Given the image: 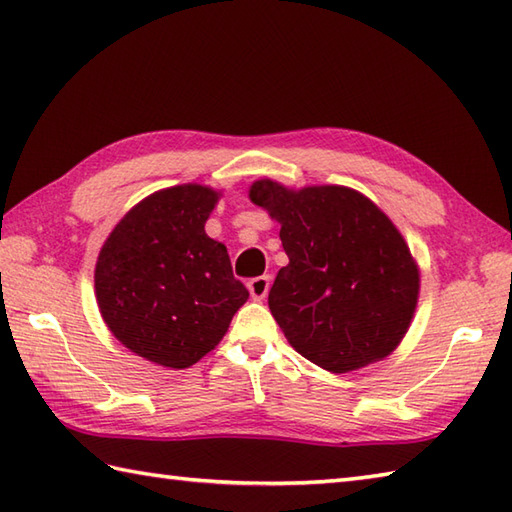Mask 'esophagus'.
Segmentation results:
<instances>
[{"label": "esophagus", "instance_id": "obj_1", "mask_svg": "<svg viewBox=\"0 0 512 512\" xmlns=\"http://www.w3.org/2000/svg\"><path fill=\"white\" fill-rule=\"evenodd\" d=\"M268 288H270V279L266 275L248 281V292L255 301H262L268 295Z\"/></svg>", "mask_w": 512, "mask_h": 512}]
</instances>
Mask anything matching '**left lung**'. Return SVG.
<instances>
[{"instance_id": "1", "label": "left lung", "mask_w": 512, "mask_h": 512, "mask_svg": "<svg viewBox=\"0 0 512 512\" xmlns=\"http://www.w3.org/2000/svg\"><path fill=\"white\" fill-rule=\"evenodd\" d=\"M248 198L281 224L288 266L268 308L288 343L332 374L383 361L411 325L420 270L394 222L341 184L255 180Z\"/></svg>"}]
</instances>
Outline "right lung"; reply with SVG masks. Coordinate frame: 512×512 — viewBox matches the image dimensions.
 <instances>
[{"instance_id": "obj_1", "label": "right lung", "mask_w": 512, "mask_h": 512, "mask_svg": "<svg viewBox=\"0 0 512 512\" xmlns=\"http://www.w3.org/2000/svg\"><path fill=\"white\" fill-rule=\"evenodd\" d=\"M220 195L195 182L147 195L114 226L96 259L105 325L129 352L156 365L198 363L248 299L226 246L204 231Z\"/></svg>"}]
</instances>
